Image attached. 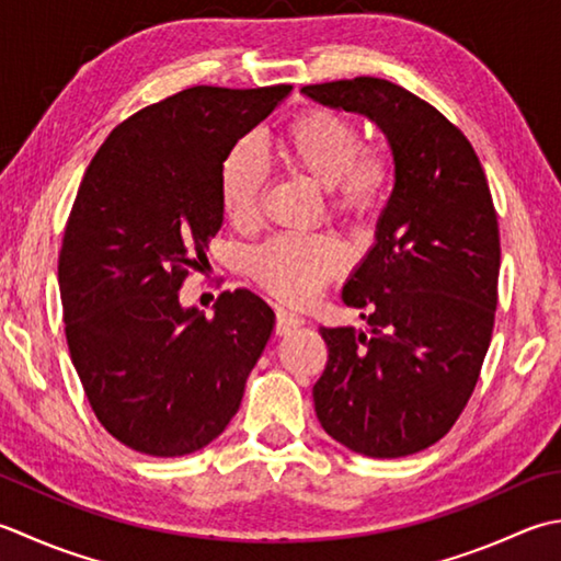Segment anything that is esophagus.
<instances>
[{
  "mask_svg": "<svg viewBox=\"0 0 561 561\" xmlns=\"http://www.w3.org/2000/svg\"><path fill=\"white\" fill-rule=\"evenodd\" d=\"M304 323V318L301 316H296V313H289V311H277V318H274V333L277 335H289V333H294L296 328H299Z\"/></svg>",
  "mask_w": 561,
  "mask_h": 561,
  "instance_id": "esophagus-1",
  "label": "esophagus"
}]
</instances>
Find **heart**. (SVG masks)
Returning <instances> with one entry per match:
<instances>
[{"mask_svg": "<svg viewBox=\"0 0 561 561\" xmlns=\"http://www.w3.org/2000/svg\"><path fill=\"white\" fill-rule=\"evenodd\" d=\"M353 118L333 108H311L277 138L284 168L328 190V208L340 221L359 224L375 214L389 180L387 160L365 150ZM221 208L238 230L257 228L267 192V168L252 140H240L221 164ZM343 270V250L325 236H279L250 255V272L274 299L311 304Z\"/></svg>", "mask_w": 561, "mask_h": 561, "instance_id": "b5f03b06", "label": "heart"}]
</instances>
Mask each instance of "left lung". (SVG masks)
<instances>
[{"label": "left lung", "mask_w": 561, "mask_h": 561, "mask_svg": "<svg viewBox=\"0 0 561 561\" xmlns=\"http://www.w3.org/2000/svg\"><path fill=\"white\" fill-rule=\"evenodd\" d=\"M301 92L375 121L393 156L377 243L343 287L369 333L321 328L328 362L313 387L316 415L353 453L415 455L465 411L491 343L501 240L486 174L462 130L389 80Z\"/></svg>", "instance_id": "left-lung-1"}]
</instances>
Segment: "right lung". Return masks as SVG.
I'll use <instances>...</instances> for the list:
<instances>
[{
  "instance_id": "right-lung-1",
  "label": "right lung",
  "mask_w": 561,
  "mask_h": 561,
  "mask_svg": "<svg viewBox=\"0 0 561 561\" xmlns=\"http://www.w3.org/2000/svg\"><path fill=\"white\" fill-rule=\"evenodd\" d=\"M291 92L190 87L118 124L87 168L58 257L65 337L94 415L152 457L206 447L240 409L274 311L224 291L214 318L180 289L224 224L228 150Z\"/></svg>"
}]
</instances>
